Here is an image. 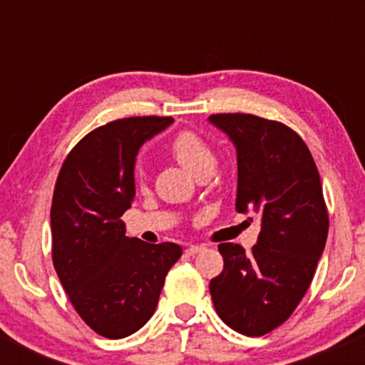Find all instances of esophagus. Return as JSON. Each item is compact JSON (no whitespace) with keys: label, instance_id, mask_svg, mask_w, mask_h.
<instances>
[{"label":"esophagus","instance_id":"1","mask_svg":"<svg viewBox=\"0 0 365 365\" xmlns=\"http://www.w3.org/2000/svg\"><path fill=\"white\" fill-rule=\"evenodd\" d=\"M203 249H205L203 245H190V247L185 249V254L187 256H196V254L203 251Z\"/></svg>","mask_w":365,"mask_h":365}]
</instances>
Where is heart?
<instances>
[{
	"label": "heart",
	"mask_w": 365,
	"mask_h": 365,
	"mask_svg": "<svg viewBox=\"0 0 365 365\" xmlns=\"http://www.w3.org/2000/svg\"><path fill=\"white\" fill-rule=\"evenodd\" d=\"M169 152L182 168L194 176L212 173L217 165V157L208 143L190 130L178 132L169 143ZM138 180L141 185L146 182V171L143 168L138 169Z\"/></svg>",
	"instance_id": "heart-1"
}]
</instances>
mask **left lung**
Masks as SVG:
<instances>
[{"instance_id": "left-lung-1", "label": "left lung", "mask_w": 365, "mask_h": 365, "mask_svg": "<svg viewBox=\"0 0 365 365\" xmlns=\"http://www.w3.org/2000/svg\"><path fill=\"white\" fill-rule=\"evenodd\" d=\"M210 123L237 148V212L261 215L251 254L220 244L224 270L210 281L219 318L249 337L286 322L311 286L329 235V212L314 159L281 121L244 113L212 114Z\"/></svg>"}]
</instances>
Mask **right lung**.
<instances>
[{
  "label": "right lung",
  "instance_id": "right-lung-1",
  "mask_svg": "<svg viewBox=\"0 0 365 365\" xmlns=\"http://www.w3.org/2000/svg\"><path fill=\"white\" fill-rule=\"evenodd\" d=\"M171 123V116H132L95 128L68 153L54 187V268L77 314L108 339L130 336L152 318L182 256L171 242L125 237L121 220L135 196L139 148Z\"/></svg>",
  "mask_w": 365,
  "mask_h": 365
}]
</instances>
